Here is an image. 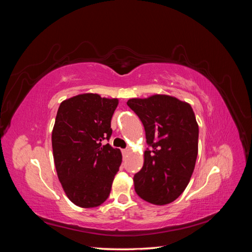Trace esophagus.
I'll list each match as a JSON object with an SVG mask.
<instances>
[{"label":"esophagus","mask_w":252,"mask_h":252,"mask_svg":"<svg viewBox=\"0 0 252 252\" xmlns=\"http://www.w3.org/2000/svg\"><path fill=\"white\" fill-rule=\"evenodd\" d=\"M128 151H129V149H127V148H126V149H123V150H122V154H123V155L125 156V155L128 154Z\"/></svg>","instance_id":"obj_1"}]
</instances>
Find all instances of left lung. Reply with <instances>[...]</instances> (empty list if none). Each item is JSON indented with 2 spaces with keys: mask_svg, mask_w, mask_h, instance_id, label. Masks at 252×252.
I'll use <instances>...</instances> for the list:
<instances>
[{
  "mask_svg": "<svg viewBox=\"0 0 252 252\" xmlns=\"http://www.w3.org/2000/svg\"><path fill=\"white\" fill-rule=\"evenodd\" d=\"M127 105L143 123L149 148L143 168L134 174V190L141 199L165 205L183 193L197 157L199 126L189 104L169 95L130 98Z\"/></svg>",
  "mask_w": 252,
  "mask_h": 252,
  "instance_id": "1",
  "label": "left lung"
}]
</instances>
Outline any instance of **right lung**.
Instances as JSON below:
<instances>
[{
    "mask_svg": "<svg viewBox=\"0 0 252 252\" xmlns=\"http://www.w3.org/2000/svg\"><path fill=\"white\" fill-rule=\"evenodd\" d=\"M118 104L117 98L85 94L59 107L51 136L53 158L66 195L79 207H97L109 196L122 154L103 141L112 134Z\"/></svg>",
    "mask_w": 252,
    "mask_h": 252,
    "instance_id": "right-lung-1",
    "label": "right lung"
}]
</instances>
